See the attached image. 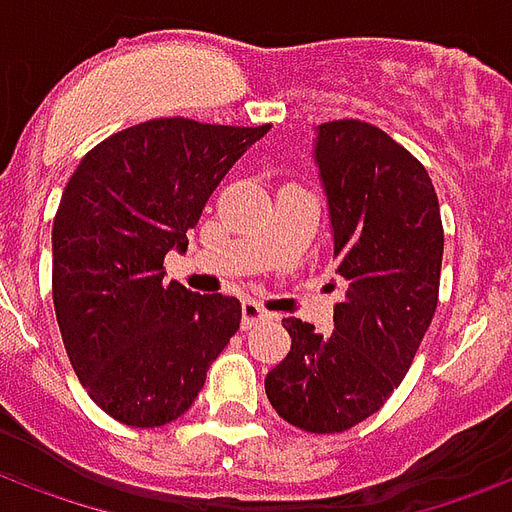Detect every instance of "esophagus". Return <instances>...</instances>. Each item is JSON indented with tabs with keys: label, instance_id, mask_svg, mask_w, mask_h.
I'll return each instance as SVG.
<instances>
[{
	"label": "esophagus",
	"instance_id": "obj_1",
	"mask_svg": "<svg viewBox=\"0 0 512 512\" xmlns=\"http://www.w3.org/2000/svg\"><path fill=\"white\" fill-rule=\"evenodd\" d=\"M268 317H271V314H268L260 303H255V300H244V303H241V325L244 327L257 325V322H263V319Z\"/></svg>",
	"mask_w": 512,
	"mask_h": 512
}]
</instances>
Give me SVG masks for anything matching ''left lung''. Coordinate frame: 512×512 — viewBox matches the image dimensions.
<instances>
[{"mask_svg":"<svg viewBox=\"0 0 512 512\" xmlns=\"http://www.w3.org/2000/svg\"><path fill=\"white\" fill-rule=\"evenodd\" d=\"M314 161L343 300L330 335L284 319L292 346L265 395L292 427L327 435L373 416L411 368L438 308L443 222L427 169L381 128L322 123Z\"/></svg>","mask_w":512,"mask_h":512,"instance_id":"8db88e82","label":"left lung"}]
</instances>
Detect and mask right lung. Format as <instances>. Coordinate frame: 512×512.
<instances>
[{"label":"right lung","instance_id":"1","mask_svg":"<svg viewBox=\"0 0 512 512\" xmlns=\"http://www.w3.org/2000/svg\"><path fill=\"white\" fill-rule=\"evenodd\" d=\"M271 126L187 117L117 131L85 155L53 220V306L66 354L101 411L163 427L193 405L241 325V303L163 282V257Z\"/></svg>","mask_w":512,"mask_h":512}]
</instances>
